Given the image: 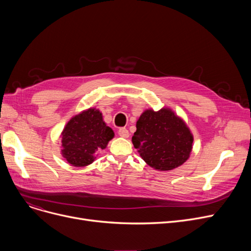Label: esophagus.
Returning a JSON list of instances; mask_svg holds the SVG:
<instances>
[{
    "label": "esophagus",
    "mask_w": 251,
    "mask_h": 251,
    "mask_svg": "<svg viewBox=\"0 0 251 251\" xmlns=\"http://www.w3.org/2000/svg\"><path fill=\"white\" fill-rule=\"evenodd\" d=\"M118 134L121 137L127 138V137H129V131L126 128H120L118 130Z\"/></svg>",
    "instance_id": "1"
}]
</instances>
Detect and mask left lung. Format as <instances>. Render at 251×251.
Wrapping results in <instances>:
<instances>
[{
    "instance_id": "left-lung-1",
    "label": "left lung",
    "mask_w": 251,
    "mask_h": 251,
    "mask_svg": "<svg viewBox=\"0 0 251 251\" xmlns=\"http://www.w3.org/2000/svg\"><path fill=\"white\" fill-rule=\"evenodd\" d=\"M132 142L148 165L170 171L186 162L193 137L185 123L171 110H148L138 119Z\"/></svg>"
}]
</instances>
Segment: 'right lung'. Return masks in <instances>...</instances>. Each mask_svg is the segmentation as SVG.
Returning <instances> with one entry per match:
<instances>
[{
  "instance_id": "add662e5",
  "label": "right lung",
  "mask_w": 251,
  "mask_h": 251,
  "mask_svg": "<svg viewBox=\"0 0 251 251\" xmlns=\"http://www.w3.org/2000/svg\"><path fill=\"white\" fill-rule=\"evenodd\" d=\"M114 137L113 130L102 121L101 113L88 109L73 117L62 132V153L69 164L84 167L95 160L97 151L103 150Z\"/></svg>"
}]
</instances>
